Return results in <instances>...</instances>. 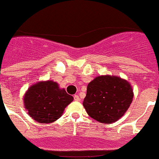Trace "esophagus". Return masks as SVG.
Returning a JSON list of instances; mask_svg holds the SVG:
<instances>
[{"label": "esophagus", "instance_id": "esophagus-1", "mask_svg": "<svg viewBox=\"0 0 159 159\" xmlns=\"http://www.w3.org/2000/svg\"><path fill=\"white\" fill-rule=\"evenodd\" d=\"M73 98H74V100H75V101H80V98L77 95H74Z\"/></svg>", "mask_w": 159, "mask_h": 159}]
</instances>
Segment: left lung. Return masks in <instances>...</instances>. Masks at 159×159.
I'll return each instance as SVG.
<instances>
[{
	"label": "left lung",
	"instance_id": "8db88e82",
	"mask_svg": "<svg viewBox=\"0 0 159 159\" xmlns=\"http://www.w3.org/2000/svg\"><path fill=\"white\" fill-rule=\"evenodd\" d=\"M132 99L133 91L126 80L100 76L88 84L83 106L90 117L109 124L124 115Z\"/></svg>",
	"mask_w": 159,
	"mask_h": 159
}]
</instances>
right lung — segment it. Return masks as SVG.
<instances>
[{
	"label": "right lung",
	"instance_id": "obj_1",
	"mask_svg": "<svg viewBox=\"0 0 159 159\" xmlns=\"http://www.w3.org/2000/svg\"><path fill=\"white\" fill-rule=\"evenodd\" d=\"M24 100L31 117L40 123H50L60 117L73 97L59 88L56 82L47 81L31 86Z\"/></svg>",
	"mask_w": 159,
	"mask_h": 159
}]
</instances>
